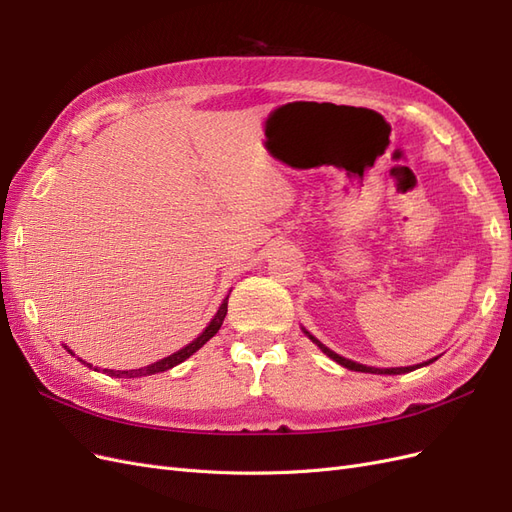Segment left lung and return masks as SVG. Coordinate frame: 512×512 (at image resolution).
I'll list each match as a JSON object with an SVG mask.
<instances>
[{"instance_id":"obj_1","label":"left lung","mask_w":512,"mask_h":512,"mask_svg":"<svg viewBox=\"0 0 512 512\" xmlns=\"http://www.w3.org/2000/svg\"><path fill=\"white\" fill-rule=\"evenodd\" d=\"M309 339H312V342L327 354V356H331V359L335 361V363H339V365H344L346 369H352V371H363V374H386V376H395V374H408V371H414V369H418V367H423V365H429V363H433L436 359H431V361H427V363H421V365H410V367H389V369H378V367H367V365H361V363H354V361H350V359H344V356H339L337 352H333V350H329L327 346H322L318 339L314 337V335H309L307 331H303Z\"/></svg>"}]
</instances>
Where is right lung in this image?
Wrapping results in <instances>:
<instances>
[{
    "label": "right lung",
    "instance_id": "add662e5",
    "mask_svg": "<svg viewBox=\"0 0 512 512\" xmlns=\"http://www.w3.org/2000/svg\"><path fill=\"white\" fill-rule=\"evenodd\" d=\"M226 312H228V297L222 301V305H220V309H218V314L213 316V320L209 322V327L200 333L192 344H188L185 348H181L179 352H175V354H170V356H166V359H162V361H158V363H151V365H147V367H141V369H130V371H115V369H104V374L106 376H113V378H141V376H151V374H160V371H166V369H170V367H175V365H179V363H183L185 359H190V356L196 352V350H200L203 348L209 339L220 331V327H222V322H224V318H226ZM70 352V350H68ZM72 354V352H70ZM85 363V361H83ZM85 365H89V363H85ZM91 367V365H89Z\"/></svg>",
    "mask_w": 512,
    "mask_h": 512
}]
</instances>
